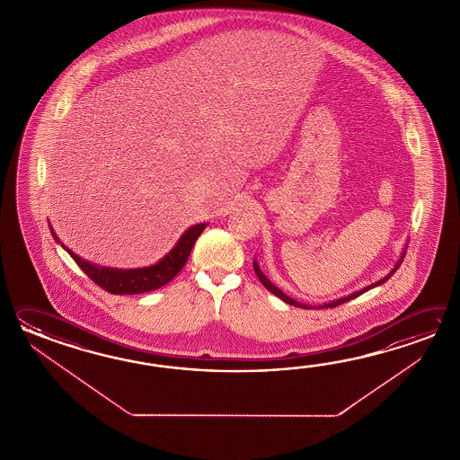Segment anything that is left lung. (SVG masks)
<instances>
[{
	"label": "left lung",
	"instance_id": "1",
	"mask_svg": "<svg viewBox=\"0 0 460 460\" xmlns=\"http://www.w3.org/2000/svg\"><path fill=\"white\" fill-rule=\"evenodd\" d=\"M404 254H406V246L402 248V252H401L400 258H398V261L394 263V266L391 268L390 273L386 274L385 278H382V279H378L376 283L370 284V286H365L363 289H360V291H355V293H350L349 296H343V297H339V299H333V301H329V303H323L319 304V305H311V304H304L299 303V301H296V299H293V297H289L288 294H284L278 286H274L268 278H266V274L261 271V268H260V264H258V261H256V258L253 260V268H254V273H256V276H258V279L261 281V284H263L264 288L270 291V293H273L276 297H279L281 301H284L286 304H289V305H294V307H303V309H325V307H335V305H341V304L347 303V301H350V299H355V297H358L360 294L367 293V291H370V289H373V288H376V286H380V284L386 283L388 279H390L391 276L393 274L396 273V270L400 268V264L402 263V258H404Z\"/></svg>",
	"mask_w": 460,
	"mask_h": 460
}]
</instances>
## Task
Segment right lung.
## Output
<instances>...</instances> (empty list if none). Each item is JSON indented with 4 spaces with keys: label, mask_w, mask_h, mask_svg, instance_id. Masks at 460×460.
<instances>
[{
    "label": "right lung",
    "mask_w": 460,
    "mask_h": 460,
    "mask_svg": "<svg viewBox=\"0 0 460 460\" xmlns=\"http://www.w3.org/2000/svg\"><path fill=\"white\" fill-rule=\"evenodd\" d=\"M207 226L208 224L204 222V224L189 226L186 232L179 236L171 252L164 254L157 263L143 266V268H129V270L102 266V264L88 261L85 258L74 253L69 246L62 243L50 224L49 228L54 240L74 258V261L82 268V271L100 288H103L105 291L111 294H141L159 289L176 278V274L184 268L199 234L206 230Z\"/></svg>",
    "instance_id": "right-lung-1"
}]
</instances>
